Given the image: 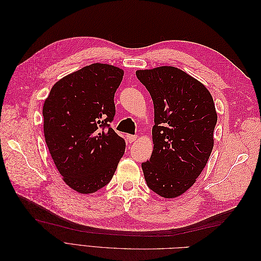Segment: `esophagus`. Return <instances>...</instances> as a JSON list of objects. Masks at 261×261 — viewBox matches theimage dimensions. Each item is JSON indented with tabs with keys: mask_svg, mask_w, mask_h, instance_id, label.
<instances>
[{
	"mask_svg": "<svg viewBox=\"0 0 261 261\" xmlns=\"http://www.w3.org/2000/svg\"><path fill=\"white\" fill-rule=\"evenodd\" d=\"M127 140L129 143H134V141L137 140V135H127Z\"/></svg>",
	"mask_w": 261,
	"mask_h": 261,
	"instance_id": "1",
	"label": "esophagus"
}]
</instances>
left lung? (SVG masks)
Here are the masks:
<instances>
[{"mask_svg": "<svg viewBox=\"0 0 261 261\" xmlns=\"http://www.w3.org/2000/svg\"><path fill=\"white\" fill-rule=\"evenodd\" d=\"M153 101V151L141 163L148 187L164 198L191 188L209 160L218 115L211 93L177 67L136 70Z\"/></svg>", "mask_w": 261, "mask_h": 261, "instance_id": "obj_1", "label": "left lung"}]
</instances>
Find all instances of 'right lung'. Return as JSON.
Here are the masks:
<instances>
[{
	"label": "right lung",
	"mask_w": 261,
	"mask_h": 261,
	"mask_svg": "<svg viewBox=\"0 0 261 261\" xmlns=\"http://www.w3.org/2000/svg\"><path fill=\"white\" fill-rule=\"evenodd\" d=\"M123 75L116 66L94 63L55 83L44 101L46 146L63 180L77 193L109 184L124 154L125 140L110 127Z\"/></svg>",
	"instance_id": "obj_1"
}]
</instances>
